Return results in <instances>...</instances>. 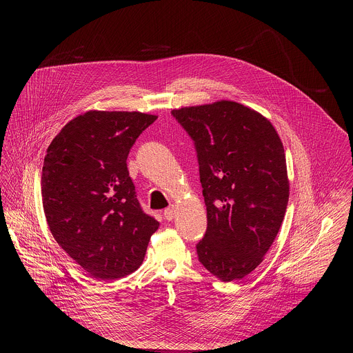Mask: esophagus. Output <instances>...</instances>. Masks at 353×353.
I'll list each match as a JSON object with an SVG mask.
<instances>
[{
    "label": "esophagus",
    "instance_id": "1",
    "mask_svg": "<svg viewBox=\"0 0 353 353\" xmlns=\"http://www.w3.org/2000/svg\"><path fill=\"white\" fill-rule=\"evenodd\" d=\"M175 217V209H174V206H171V208H167L165 210H164V219L165 220H172Z\"/></svg>",
    "mask_w": 353,
    "mask_h": 353
}]
</instances>
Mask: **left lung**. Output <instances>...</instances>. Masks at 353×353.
I'll list each match as a JSON object with an SVG mask.
<instances>
[{
	"label": "left lung",
	"mask_w": 353,
	"mask_h": 353,
	"mask_svg": "<svg viewBox=\"0 0 353 353\" xmlns=\"http://www.w3.org/2000/svg\"><path fill=\"white\" fill-rule=\"evenodd\" d=\"M196 144L208 228L199 259L221 281L263 261L285 216L290 179L281 139L248 105L217 101L172 110Z\"/></svg>",
	"instance_id": "8db88e82"
}]
</instances>
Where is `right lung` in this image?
<instances>
[{"label":"right lung","instance_id":"obj_1","mask_svg":"<svg viewBox=\"0 0 353 353\" xmlns=\"http://www.w3.org/2000/svg\"><path fill=\"white\" fill-rule=\"evenodd\" d=\"M157 115L90 110L52 139L42 201L57 243L99 281L140 268L159 221L141 210L126 159Z\"/></svg>","mask_w":353,"mask_h":353}]
</instances>
